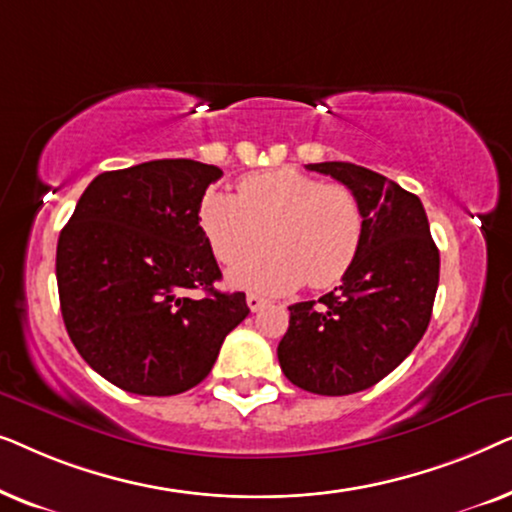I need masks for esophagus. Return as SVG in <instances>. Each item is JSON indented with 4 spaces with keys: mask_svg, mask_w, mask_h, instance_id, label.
<instances>
[{
    "mask_svg": "<svg viewBox=\"0 0 512 512\" xmlns=\"http://www.w3.org/2000/svg\"><path fill=\"white\" fill-rule=\"evenodd\" d=\"M265 303H268V300L261 298V296H256V293H249V296H247V305H249L251 312H258Z\"/></svg>",
    "mask_w": 512,
    "mask_h": 512,
    "instance_id": "obj_1",
    "label": "esophagus"
}]
</instances>
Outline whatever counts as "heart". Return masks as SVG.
I'll use <instances>...</instances> for the list:
<instances>
[{
	"instance_id": "heart-1",
	"label": "heart",
	"mask_w": 512,
	"mask_h": 512,
	"mask_svg": "<svg viewBox=\"0 0 512 512\" xmlns=\"http://www.w3.org/2000/svg\"><path fill=\"white\" fill-rule=\"evenodd\" d=\"M202 235L221 263L235 265L261 247L268 228L272 247L230 272L242 289L282 293L307 282L338 284L363 242V209L352 188L277 167L247 174L237 195L209 188L198 207Z\"/></svg>"
}]
</instances>
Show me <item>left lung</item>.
<instances>
[{"instance_id": "8db88e82", "label": "left lung", "mask_w": 512, "mask_h": 512, "mask_svg": "<svg viewBox=\"0 0 512 512\" xmlns=\"http://www.w3.org/2000/svg\"><path fill=\"white\" fill-rule=\"evenodd\" d=\"M352 188L363 209L359 256L338 289L289 307L279 366L296 387L347 396L387 377L422 340L438 291L440 254L422 200L354 163H312Z\"/></svg>"}]
</instances>
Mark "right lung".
I'll list each match as a JSON object with an SVG mask.
<instances>
[{
    "label": "right lung",
    "instance_id": "add662e5",
    "mask_svg": "<svg viewBox=\"0 0 512 512\" xmlns=\"http://www.w3.org/2000/svg\"><path fill=\"white\" fill-rule=\"evenodd\" d=\"M221 174L186 158L102 172L62 228L55 275L67 333L123 391L174 396L200 384L249 314L244 293L214 289L221 270L198 221Z\"/></svg>",
    "mask_w": 512,
    "mask_h": 512
}]
</instances>
